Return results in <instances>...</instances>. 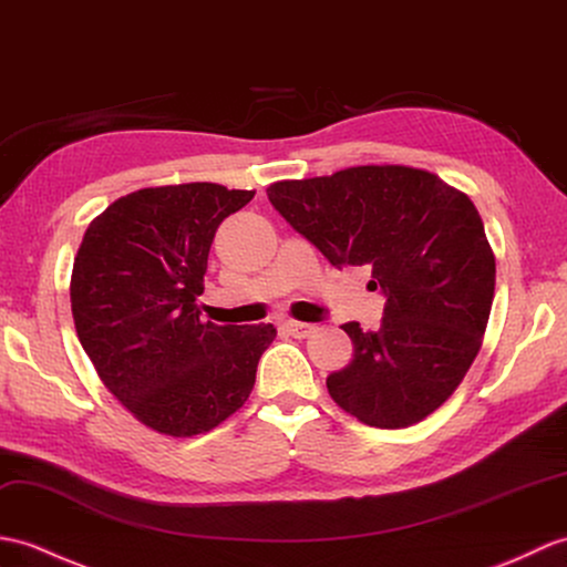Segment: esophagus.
Here are the masks:
<instances>
[{"label": "esophagus", "mask_w": 567, "mask_h": 567, "mask_svg": "<svg viewBox=\"0 0 567 567\" xmlns=\"http://www.w3.org/2000/svg\"><path fill=\"white\" fill-rule=\"evenodd\" d=\"M282 328H285L289 336H295V338H307V336L313 333V326L311 323H301V321H285Z\"/></svg>", "instance_id": "1"}]
</instances>
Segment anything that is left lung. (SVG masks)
<instances>
[{"label":"left lung","instance_id":"1","mask_svg":"<svg viewBox=\"0 0 567 567\" xmlns=\"http://www.w3.org/2000/svg\"><path fill=\"white\" fill-rule=\"evenodd\" d=\"M268 200L338 270L372 268L386 297L377 331L343 326L354 352L326 379L331 399L384 430L437 411L476 360L495 292V258L468 195L430 171L352 166L272 183Z\"/></svg>","mask_w":567,"mask_h":567}]
</instances>
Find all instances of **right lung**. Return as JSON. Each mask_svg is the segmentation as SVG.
Instances as JSON below:
<instances>
[{"label": "right lung", "mask_w": 567, "mask_h": 567, "mask_svg": "<svg viewBox=\"0 0 567 567\" xmlns=\"http://www.w3.org/2000/svg\"><path fill=\"white\" fill-rule=\"evenodd\" d=\"M256 190L217 183L130 193L89 224L70 299L79 343L140 423L193 437L239 411L256 384L272 323L200 321L215 231Z\"/></svg>", "instance_id": "add662e5"}]
</instances>
